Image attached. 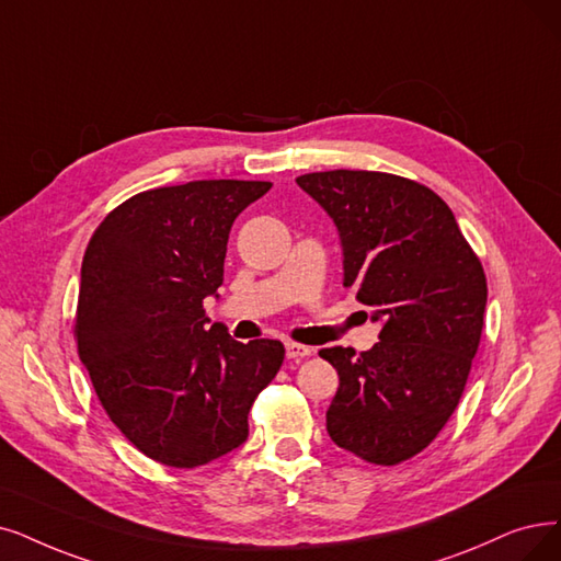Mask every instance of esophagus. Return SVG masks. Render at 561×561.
<instances>
[{"instance_id": "esophagus-1", "label": "esophagus", "mask_w": 561, "mask_h": 561, "mask_svg": "<svg viewBox=\"0 0 561 561\" xmlns=\"http://www.w3.org/2000/svg\"><path fill=\"white\" fill-rule=\"evenodd\" d=\"M285 352H287V358H306L312 354V350L308 345H301V343H295V341H287L285 343Z\"/></svg>"}]
</instances>
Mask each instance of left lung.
<instances>
[{
    "label": "left lung",
    "mask_w": 561,
    "mask_h": 561,
    "mask_svg": "<svg viewBox=\"0 0 561 561\" xmlns=\"http://www.w3.org/2000/svg\"><path fill=\"white\" fill-rule=\"evenodd\" d=\"M297 184L341 232L345 287L385 322L368 352L320 350L341 377L329 437L366 462L400 465L439 435L465 391L488 299L481 260L449 205L414 179L329 170Z\"/></svg>",
    "instance_id": "obj_1"
}]
</instances>
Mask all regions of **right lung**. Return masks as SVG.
<instances>
[{
	"label": "right lung",
	"mask_w": 561,
	"mask_h": 561,
	"mask_svg": "<svg viewBox=\"0 0 561 561\" xmlns=\"http://www.w3.org/2000/svg\"><path fill=\"white\" fill-rule=\"evenodd\" d=\"M272 182L203 179L142 191L112 209L82 257L73 335L110 421L147 458L193 469L249 437L280 341L239 343L207 327L234 218Z\"/></svg>",
	"instance_id": "1"
}]
</instances>
